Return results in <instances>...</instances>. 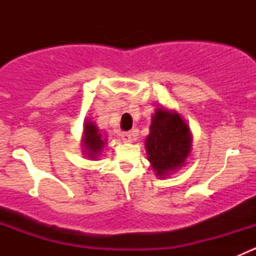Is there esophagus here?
<instances>
[{
	"instance_id": "obj_1",
	"label": "esophagus",
	"mask_w": 256,
	"mask_h": 256,
	"mask_svg": "<svg viewBox=\"0 0 256 256\" xmlns=\"http://www.w3.org/2000/svg\"><path fill=\"white\" fill-rule=\"evenodd\" d=\"M120 136L124 142H131L132 141V135L130 132H122Z\"/></svg>"
}]
</instances>
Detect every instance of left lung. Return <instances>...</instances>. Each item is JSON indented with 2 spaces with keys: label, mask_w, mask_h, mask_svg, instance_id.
I'll use <instances>...</instances> for the list:
<instances>
[{
  "label": "left lung",
  "mask_w": 256,
  "mask_h": 256,
  "mask_svg": "<svg viewBox=\"0 0 256 256\" xmlns=\"http://www.w3.org/2000/svg\"><path fill=\"white\" fill-rule=\"evenodd\" d=\"M144 147L156 176L166 178L186 164L192 152V132L176 110L156 108Z\"/></svg>",
  "instance_id": "8db88e82"
}]
</instances>
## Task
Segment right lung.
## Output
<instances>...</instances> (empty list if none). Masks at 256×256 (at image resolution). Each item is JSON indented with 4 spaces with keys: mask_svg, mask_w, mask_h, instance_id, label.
I'll return each instance as SVG.
<instances>
[{
    "mask_svg": "<svg viewBox=\"0 0 256 256\" xmlns=\"http://www.w3.org/2000/svg\"><path fill=\"white\" fill-rule=\"evenodd\" d=\"M82 128V154L89 160H99L100 154L108 144V138L100 132L99 128L89 118H85Z\"/></svg>",
    "mask_w": 256,
    "mask_h": 256,
    "instance_id": "add662e5",
    "label": "right lung"
}]
</instances>
